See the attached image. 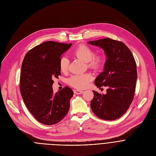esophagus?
<instances>
[{
  "instance_id": "1",
  "label": "esophagus",
  "mask_w": 156,
  "mask_h": 156,
  "mask_svg": "<svg viewBox=\"0 0 156 156\" xmlns=\"http://www.w3.org/2000/svg\"><path fill=\"white\" fill-rule=\"evenodd\" d=\"M84 91H82V90H74V93L76 94H81L83 93Z\"/></svg>"
}]
</instances>
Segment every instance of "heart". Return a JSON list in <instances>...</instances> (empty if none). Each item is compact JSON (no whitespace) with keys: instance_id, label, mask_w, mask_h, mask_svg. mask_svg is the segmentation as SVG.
I'll list each match as a JSON object with an SVG mask.
<instances>
[{"instance_id":"b5f03b06","label":"heart","mask_w":156,"mask_h":156,"mask_svg":"<svg viewBox=\"0 0 156 156\" xmlns=\"http://www.w3.org/2000/svg\"><path fill=\"white\" fill-rule=\"evenodd\" d=\"M73 54L75 57L87 62L88 67L93 69H99L104 60V57L102 54H94L93 49L83 44H80L75 49ZM69 63V60L66 57H63L60 58L59 66L62 72L65 73L67 72ZM92 79L93 76L90 73L74 75L69 79V84L75 88L83 89L88 85Z\"/></svg>"}]
</instances>
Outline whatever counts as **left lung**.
<instances>
[{"instance_id":"8db88e82","label":"left lung","mask_w":156,"mask_h":156,"mask_svg":"<svg viewBox=\"0 0 156 156\" xmlns=\"http://www.w3.org/2000/svg\"><path fill=\"white\" fill-rule=\"evenodd\" d=\"M88 43L102 48L107 57L104 72L94 81L98 87H107V93L93 91L91 108L101 119L116 120L126 112L134 98L137 80L135 58L121 41L107 37Z\"/></svg>"}]
</instances>
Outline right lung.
<instances>
[{"label": "right lung", "mask_w": 156, "mask_h": 156, "mask_svg": "<svg viewBox=\"0 0 156 156\" xmlns=\"http://www.w3.org/2000/svg\"><path fill=\"white\" fill-rule=\"evenodd\" d=\"M54 41L44 42L30 50L22 62L20 80V93L31 114L40 123L52 125L61 121L68 113L72 89L65 86L54 93V78L60 75L61 55L72 46Z\"/></svg>", "instance_id": "obj_1"}]
</instances>
